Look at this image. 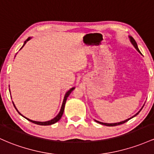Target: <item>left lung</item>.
I'll use <instances>...</instances> for the list:
<instances>
[{
    "instance_id": "obj_1",
    "label": "left lung",
    "mask_w": 154,
    "mask_h": 154,
    "mask_svg": "<svg viewBox=\"0 0 154 154\" xmlns=\"http://www.w3.org/2000/svg\"><path fill=\"white\" fill-rule=\"evenodd\" d=\"M129 38H130V42H131V44H132V45H133V46H134V47H135V49H136V50H137V51L139 52L140 54H141V52H140L139 49H138V47H137V43H136V42H135V40H134V38H133L132 37H131V36H129ZM140 111H141V109H140ZM140 111H139V112H138L137 113L136 115H134V116H133V117H131V118H128V119H126V121H121V122H119V123H115V124H107V123H102V122H100V121H96V122H97V123H99V124H102V125H104V126H118V125H121V124H124V123L127 122V121H129V120L131 119V118H132L135 117V116H136L137 115L139 114V112H140Z\"/></svg>"
}]
</instances>
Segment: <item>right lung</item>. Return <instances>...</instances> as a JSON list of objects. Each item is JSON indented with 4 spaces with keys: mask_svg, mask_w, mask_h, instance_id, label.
Masks as SVG:
<instances>
[{
    "mask_svg": "<svg viewBox=\"0 0 154 154\" xmlns=\"http://www.w3.org/2000/svg\"><path fill=\"white\" fill-rule=\"evenodd\" d=\"M29 39H30V38H28V39L26 40V42L28 41V40H29ZM23 46H24V45H23ZM74 89V88H71L70 90H69V91H67L66 94H65V96H64V99H63V104H62L61 108H60V112H59L58 114V116H57L55 118H54L53 119L50 120V121H45V122H39V121H32V120L28 119V118H26L25 117V118H26L27 120H28V121H30V122L33 123V124H38V125H42V126H49V125H52V124H55V123H56V122H58L59 120H60V118H61L62 116H63V111H64V107H65V104H66V102L67 98H68V96H69V95H70V94L72 92V91H73ZM14 107H15V106H14ZM15 109H17V108L15 107ZM17 112H18L17 109ZM19 114H20V112H19ZM20 115H21V114H20ZM21 116H22V115H21ZM23 117H24V116H23Z\"/></svg>",
    "mask_w": 154,
    "mask_h": 154,
    "instance_id": "obj_1",
    "label": "right lung"
}]
</instances>
